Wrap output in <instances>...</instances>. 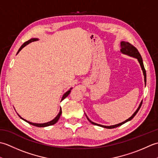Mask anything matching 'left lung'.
Returning a JSON list of instances; mask_svg holds the SVG:
<instances>
[{"mask_svg":"<svg viewBox=\"0 0 158 158\" xmlns=\"http://www.w3.org/2000/svg\"><path fill=\"white\" fill-rule=\"evenodd\" d=\"M120 46H121V49H120V52L122 53L123 54H125V55H127V56H129L130 57H132V58H136L137 60H138V61L140 64V67H141V69L143 70V75H144V81H145V84L146 85V80H147V77H146V70L145 69V67H144V64H143V59H142V57L141 56H140V53L139 52L138 49H137L135 47H134L132 45H131L130 43L128 42H126V41H121L120 43ZM142 102H143V100L141 102H140V105L139 106L138 108H137V109L136 110V111L134 113L132 114V115L130 117H129L128 119H126V121H124V122H122V123H119L118 124H115V125H113V126H103V125H100V124H98V123H94L92 122L91 120H90L88 117L85 115L87 117V119H88L89 122L94 124V125H96V126H100V127H105V128H108V129H112V128H115V127H117L118 126H122V124L125 123L127 122H129V121H130L132 119H133V117H135L136 113H138L139 110L140 109V106H141V105H142Z\"/></svg>","mask_w":158,"mask_h":158,"instance_id":"8db88e82","label":"left lung"}]
</instances>
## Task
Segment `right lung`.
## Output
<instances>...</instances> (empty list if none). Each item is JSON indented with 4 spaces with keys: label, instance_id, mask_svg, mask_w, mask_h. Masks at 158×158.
<instances>
[{
    "label": "right lung",
    "instance_id": "1",
    "mask_svg": "<svg viewBox=\"0 0 158 158\" xmlns=\"http://www.w3.org/2000/svg\"><path fill=\"white\" fill-rule=\"evenodd\" d=\"M38 40H39V39H37V38H32V39H31L30 40H28V41L25 42L21 47H20V48L19 49L18 53H17V54H18V53L20 51H21V50H22L23 48H24V47H26V45H28L29 43H32V42H33V41H38ZM72 89H73V88H70L69 90H68V91H67L66 92H65L64 94V95H63L62 97L61 101H62V100H63L65 98H66V97L69 95V94L70 93V91H71ZM61 114H62V109H61V107H60V112H59V113L58 114V115H57V116L55 117L54 119H53L52 121H50V122H46V123H32V122H29V121H27L26 119L22 118V117L21 116H20L18 113V116H19L22 119H23V121H25V122L28 123L29 124H31V125H32V126H36V127H47V126H49L53 125V124H55L57 122H58V119H60V115H61Z\"/></svg>",
    "mask_w": 158,
    "mask_h": 158
}]
</instances>
